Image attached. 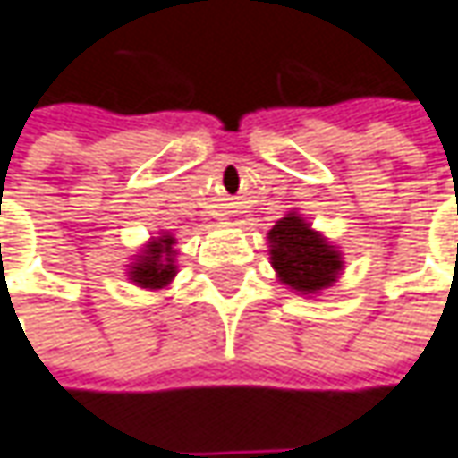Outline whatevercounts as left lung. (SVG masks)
I'll list each match as a JSON object with an SVG mask.
<instances>
[{"label":"left lung","mask_w":458,"mask_h":458,"mask_svg":"<svg viewBox=\"0 0 458 458\" xmlns=\"http://www.w3.org/2000/svg\"><path fill=\"white\" fill-rule=\"evenodd\" d=\"M272 267L280 280L301 293H316L335 283L342 259L335 249L295 215L283 217L269 230Z\"/></svg>","instance_id":"1"}]
</instances>
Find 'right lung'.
<instances>
[{"instance_id":"obj_1","label":"right lung","mask_w":458,"mask_h":458,"mask_svg":"<svg viewBox=\"0 0 458 458\" xmlns=\"http://www.w3.org/2000/svg\"><path fill=\"white\" fill-rule=\"evenodd\" d=\"M174 275V238L171 235L152 241L145 256L129 272V277L142 287H163V284L171 283Z\"/></svg>"}]
</instances>
